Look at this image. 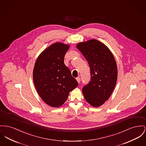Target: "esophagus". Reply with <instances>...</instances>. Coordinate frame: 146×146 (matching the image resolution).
Instances as JSON below:
<instances>
[{
	"label": "esophagus",
	"instance_id": "1",
	"mask_svg": "<svg viewBox=\"0 0 146 146\" xmlns=\"http://www.w3.org/2000/svg\"><path fill=\"white\" fill-rule=\"evenodd\" d=\"M76 79H77V80L78 83H79L80 82V78H76Z\"/></svg>",
	"mask_w": 146,
	"mask_h": 146
}]
</instances>
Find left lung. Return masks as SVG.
I'll list each match as a JSON object with an SVG mask.
<instances>
[{"instance_id": "left-lung-1", "label": "left lung", "mask_w": 146, "mask_h": 146, "mask_svg": "<svg viewBox=\"0 0 146 146\" xmlns=\"http://www.w3.org/2000/svg\"><path fill=\"white\" fill-rule=\"evenodd\" d=\"M88 61L91 80L82 89L86 101L99 107L107 101L115 87L117 79L116 60L109 48L100 41L92 39L77 44Z\"/></svg>"}]
</instances>
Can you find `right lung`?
<instances>
[{
    "mask_svg": "<svg viewBox=\"0 0 146 146\" xmlns=\"http://www.w3.org/2000/svg\"><path fill=\"white\" fill-rule=\"evenodd\" d=\"M69 45L53 43L42 52L35 64L33 80L36 90L45 103L58 108L67 100L69 92L78 86L64 57Z\"/></svg>",
    "mask_w": 146,
    "mask_h": 146,
    "instance_id": "add662e5",
    "label": "right lung"
}]
</instances>
